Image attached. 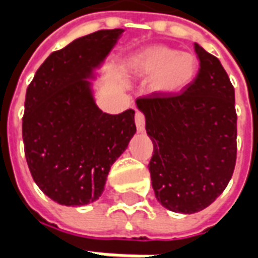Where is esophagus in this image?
Returning a JSON list of instances; mask_svg holds the SVG:
<instances>
[{"mask_svg": "<svg viewBox=\"0 0 258 258\" xmlns=\"http://www.w3.org/2000/svg\"><path fill=\"white\" fill-rule=\"evenodd\" d=\"M135 125H137L138 133H142L145 130V117L141 112L135 113Z\"/></svg>", "mask_w": 258, "mask_h": 258, "instance_id": "esophagus-1", "label": "esophagus"}]
</instances>
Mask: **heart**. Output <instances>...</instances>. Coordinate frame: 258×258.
Here are the masks:
<instances>
[{
	"label": "heart",
	"mask_w": 258,
	"mask_h": 258,
	"mask_svg": "<svg viewBox=\"0 0 258 258\" xmlns=\"http://www.w3.org/2000/svg\"><path fill=\"white\" fill-rule=\"evenodd\" d=\"M127 68L134 79L151 80L149 90L155 95L170 98L189 88L198 74L199 62L194 53L157 44L133 53Z\"/></svg>",
	"instance_id": "obj_1"
}]
</instances>
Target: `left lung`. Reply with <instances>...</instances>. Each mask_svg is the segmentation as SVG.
<instances>
[{
	"mask_svg": "<svg viewBox=\"0 0 258 258\" xmlns=\"http://www.w3.org/2000/svg\"><path fill=\"white\" fill-rule=\"evenodd\" d=\"M199 72L177 96L137 99L153 142L152 188L163 207L192 214L227 188L236 162L235 91L221 62L195 42Z\"/></svg>",
	"mask_w": 258,
	"mask_h": 258,
	"instance_id": "1",
	"label": "left lung"
}]
</instances>
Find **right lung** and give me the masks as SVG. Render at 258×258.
Wrapping results in <instances>:
<instances>
[{
    "label": "right lung",
    "instance_id": "1",
    "mask_svg": "<svg viewBox=\"0 0 258 258\" xmlns=\"http://www.w3.org/2000/svg\"><path fill=\"white\" fill-rule=\"evenodd\" d=\"M123 31H95L52 52L26 91V160L38 188L59 205L99 199L112 164L137 133L134 110L103 113L92 84Z\"/></svg>",
    "mask_w": 258,
    "mask_h": 258
}]
</instances>
